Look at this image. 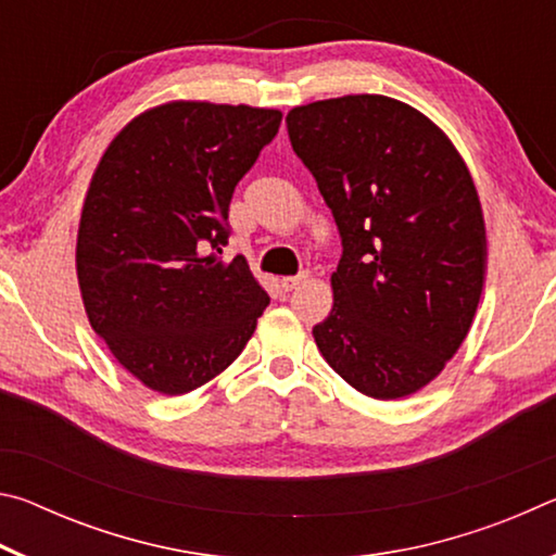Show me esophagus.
<instances>
[{"label":"esophagus","instance_id":"34e87169","mask_svg":"<svg viewBox=\"0 0 556 556\" xmlns=\"http://www.w3.org/2000/svg\"><path fill=\"white\" fill-rule=\"evenodd\" d=\"M306 279H308V271H301V275H296V277H281L279 287L285 291H291V289H296L299 285H304Z\"/></svg>","mask_w":556,"mask_h":556}]
</instances>
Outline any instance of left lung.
<instances>
[{
  "instance_id": "1",
  "label": "left lung",
  "mask_w": 556,
  "mask_h": 556,
  "mask_svg": "<svg viewBox=\"0 0 556 556\" xmlns=\"http://www.w3.org/2000/svg\"><path fill=\"white\" fill-rule=\"evenodd\" d=\"M287 127L343 240L318 351L357 392L409 397L456 355L481 301L485 220L464 156L388 96L308 102Z\"/></svg>"
}]
</instances>
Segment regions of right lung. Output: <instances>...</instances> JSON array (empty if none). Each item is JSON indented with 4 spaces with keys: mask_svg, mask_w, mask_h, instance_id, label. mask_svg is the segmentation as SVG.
Returning a JSON list of instances; mask_svg holds the SVG:
<instances>
[{
    "mask_svg": "<svg viewBox=\"0 0 556 556\" xmlns=\"http://www.w3.org/2000/svg\"><path fill=\"white\" fill-rule=\"evenodd\" d=\"M279 122V110L172 100L129 119L100 156L75 271L92 331L149 390L201 388L255 333L269 296L220 244L235 186Z\"/></svg>",
    "mask_w": 556,
    "mask_h": 556,
    "instance_id": "add662e5",
    "label": "right lung"
}]
</instances>
